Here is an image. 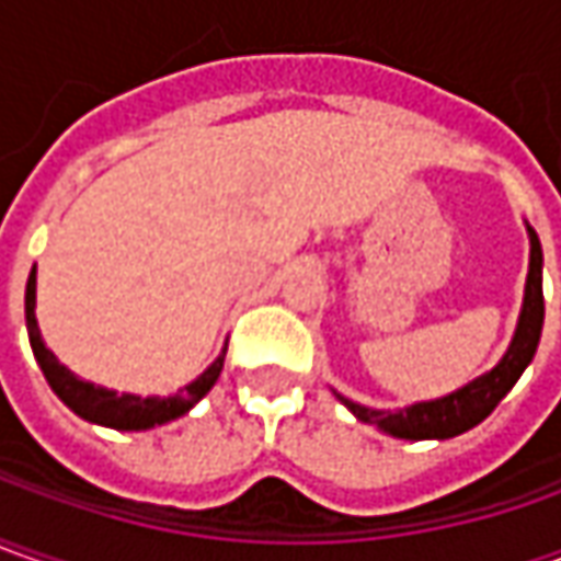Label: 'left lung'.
<instances>
[{"label": "left lung", "mask_w": 561, "mask_h": 561, "mask_svg": "<svg viewBox=\"0 0 561 561\" xmlns=\"http://www.w3.org/2000/svg\"><path fill=\"white\" fill-rule=\"evenodd\" d=\"M528 242H531V261H528L518 325L510 341V351L503 354V359L491 373L472 378L469 385L456 388L450 394L419 400L403 410H376V407H363L339 391H332V394L339 397L359 422L376 425L378 432L403 437V440H447V437L462 435L478 422H484L496 410V403L510 394L522 373L528 369V363L537 354V344H540V332H543V251H540V239L531 226H528Z\"/></svg>", "instance_id": "1"}]
</instances>
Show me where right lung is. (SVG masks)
<instances>
[{"label": "right lung", "mask_w": 561, "mask_h": 561, "mask_svg": "<svg viewBox=\"0 0 561 561\" xmlns=\"http://www.w3.org/2000/svg\"><path fill=\"white\" fill-rule=\"evenodd\" d=\"M24 313H27V335L33 357L39 363L43 376L51 385V391L61 397V403L70 407L80 419H87L92 425H105V428H117V432H148L154 425H167L173 419L185 415L198 400H202L222 373V359H226V347L220 351V357L214 359L202 376L195 381H188L183 391L170 397H139V394H117L111 388L83 381L80 376H73L65 363H58V357L46 347V341L39 335L36 325V270L30 273L27 295H24Z\"/></svg>", "instance_id": "add662e5"}]
</instances>
